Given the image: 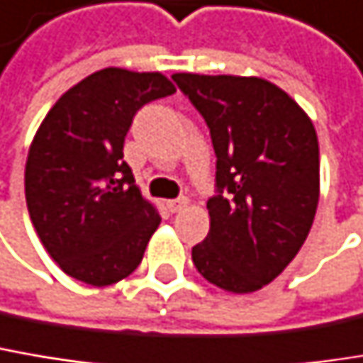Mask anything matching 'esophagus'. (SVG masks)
<instances>
[{
    "instance_id": "1",
    "label": "esophagus",
    "mask_w": 363,
    "mask_h": 363,
    "mask_svg": "<svg viewBox=\"0 0 363 363\" xmlns=\"http://www.w3.org/2000/svg\"><path fill=\"white\" fill-rule=\"evenodd\" d=\"M186 199L184 197H179V199H170V201H166V208H168V212H172V214H177V212H181L182 208H186Z\"/></svg>"
}]
</instances>
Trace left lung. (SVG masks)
Masks as SVG:
<instances>
[{
	"label": "left lung",
	"mask_w": 363,
	"mask_h": 363,
	"mask_svg": "<svg viewBox=\"0 0 363 363\" xmlns=\"http://www.w3.org/2000/svg\"><path fill=\"white\" fill-rule=\"evenodd\" d=\"M203 116L216 153L210 233L197 272L230 293L272 282L297 255L320 197V151L308 114L257 77L172 74Z\"/></svg>",
	"instance_id": "8db88e82"
}]
</instances>
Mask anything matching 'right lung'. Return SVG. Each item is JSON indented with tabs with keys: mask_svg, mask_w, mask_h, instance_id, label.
I'll return each instance as SVG.
<instances>
[{
	"mask_svg": "<svg viewBox=\"0 0 363 363\" xmlns=\"http://www.w3.org/2000/svg\"><path fill=\"white\" fill-rule=\"evenodd\" d=\"M174 91L160 72L104 68L68 89L41 122L24 170L26 206L68 277L108 286L141 264L162 218L122 147L135 114Z\"/></svg>",
	"mask_w": 363,
	"mask_h": 363,
	"instance_id": "1",
	"label": "right lung"
}]
</instances>
